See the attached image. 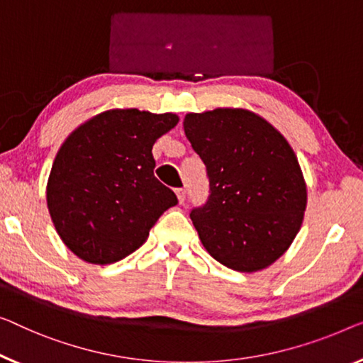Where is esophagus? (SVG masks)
Here are the masks:
<instances>
[{
	"mask_svg": "<svg viewBox=\"0 0 363 363\" xmlns=\"http://www.w3.org/2000/svg\"><path fill=\"white\" fill-rule=\"evenodd\" d=\"M176 196L177 200H179V203H182L184 200H186V189H176Z\"/></svg>",
	"mask_w": 363,
	"mask_h": 363,
	"instance_id": "34e87169",
	"label": "esophagus"
}]
</instances>
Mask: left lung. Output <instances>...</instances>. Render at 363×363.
<instances>
[{
    "label": "left lung",
    "instance_id": "1",
    "mask_svg": "<svg viewBox=\"0 0 363 363\" xmlns=\"http://www.w3.org/2000/svg\"><path fill=\"white\" fill-rule=\"evenodd\" d=\"M184 132L210 184L207 202L191 212L203 247L233 270L266 269L289 250L306 208L294 150L246 109L187 113Z\"/></svg>",
    "mask_w": 363,
    "mask_h": 363
}]
</instances>
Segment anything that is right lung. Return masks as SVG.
<instances>
[{"label":"right lung","instance_id":"obj_1","mask_svg":"<svg viewBox=\"0 0 363 363\" xmlns=\"http://www.w3.org/2000/svg\"><path fill=\"white\" fill-rule=\"evenodd\" d=\"M179 122L176 113L106 111L79 125L58 150L47 182L57 233L91 264L137 251L176 194L153 174L151 150Z\"/></svg>","mask_w":363,"mask_h":363}]
</instances>
